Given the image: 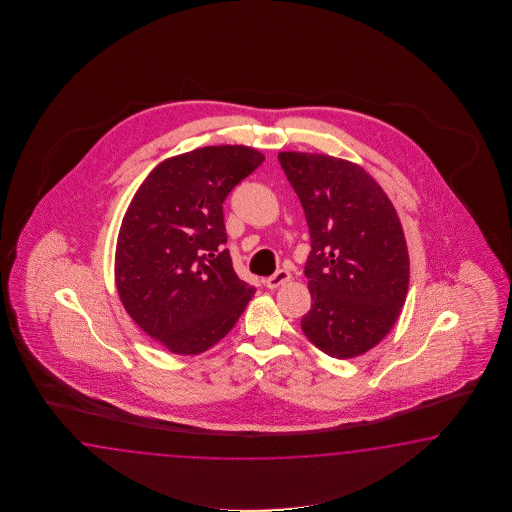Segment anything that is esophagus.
Instances as JSON below:
<instances>
[{"mask_svg":"<svg viewBox=\"0 0 512 512\" xmlns=\"http://www.w3.org/2000/svg\"><path fill=\"white\" fill-rule=\"evenodd\" d=\"M291 280V272L285 271V269H280V271L274 272L271 278H267L265 280V285L269 287V289H278V287H282L285 283Z\"/></svg>","mask_w":512,"mask_h":512,"instance_id":"34e87169","label":"esophagus"}]
</instances>
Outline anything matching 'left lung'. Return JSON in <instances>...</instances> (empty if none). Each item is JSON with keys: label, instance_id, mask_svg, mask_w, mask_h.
<instances>
[{"label": "left lung", "instance_id": "obj_1", "mask_svg": "<svg viewBox=\"0 0 512 512\" xmlns=\"http://www.w3.org/2000/svg\"><path fill=\"white\" fill-rule=\"evenodd\" d=\"M311 234L305 337L333 359L375 348L401 315L410 258L390 197L362 166L326 153L280 152Z\"/></svg>", "mask_w": 512, "mask_h": 512}]
</instances>
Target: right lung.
<instances>
[{
  "label": "right lung",
  "instance_id": "right-lung-1",
  "mask_svg": "<svg viewBox=\"0 0 512 512\" xmlns=\"http://www.w3.org/2000/svg\"><path fill=\"white\" fill-rule=\"evenodd\" d=\"M265 161L240 146L166 159L124 214L115 283L133 322L175 355H199L229 333L256 289L234 272L223 201Z\"/></svg>",
  "mask_w": 512,
  "mask_h": 512
}]
</instances>
